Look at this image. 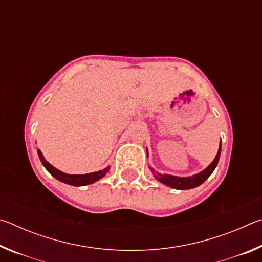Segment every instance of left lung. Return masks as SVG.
Masks as SVG:
<instances>
[{
    "instance_id": "1",
    "label": "left lung",
    "mask_w": 262,
    "mask_h": 262,
    "mask_svg": "<svg viewBox=\"0 0 262 262\" xmlns=\"http://www.w3.org/2000/svg\"><path fill=\"white\" fill-rule=\"evenodd\" d=\"M221 156V145L219 149V152H217L216 157L212 163L207 168H205L200 173L195 174L193 177H176V176H170V174H159L155 176L158 181H161L162 184L170 186L172 188L176 189H190L194 187H198L201 184L205 183V181L209 178L210 174L214 172L215 167L217 166V163H219V159ZM150 170L154 171V168L150 167Z\"/></svg>"
}]
</instances>
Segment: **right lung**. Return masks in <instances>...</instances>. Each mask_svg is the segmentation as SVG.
<instances>
[{"label": "right lung", "mask_w": 262, "mask_h": 262, "mask_svg": "<svg viewBox=\"0 0 262 262\" xmlns=\"http://www.w3.org/2000/svg\"><path fill=\"white\" fill-rule=\"evenodd\" d=\"M38 155L42 163V165L45 166L46 170L50 172V173L54 177V178L62 181V183L73 185V186H85L89 184H94L95 181L99 180L100 178H103V177L107 173L108 168H110V167H106L101 171L92 172V173H88V174H67V173H64V172H61L60 170H57V168H55L54 166H52L51 164L48 163L45 158H43L42 154L39 149H38Z\"/></svg>", "instance_id": "obj_1"}]
</instances>
